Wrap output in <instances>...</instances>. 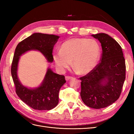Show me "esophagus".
Masks as SVG:
<instances>
[{
    "label": "esophagus",
    "instance_id": "34e87169",
    "mask_svg": "<svg viewBox=\"0 0 134 134\" xmlns=\"http://www.w3.org/2000/svg\"><path fill=\"white\" fill-rule=\"evenodd\" d=\"M72 78H73L72 76H65V79H66V81L69 80L70 79H72Z\"/></svg>",
    "mask_w": 134,
    "mask_h": 134
}]
</instances>
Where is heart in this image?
<instances>
[{"label":"heart","mask_w":134,"mask_h":134,"mask_svg":"<svg viewBox=\"0 0 134 134\" xmlns=\"http://www.w3.org/2000/svg\"><path fill=\"white\" fill-rule=\"evenodd\" d=\"M100 56V47L95 40L74 38L64 42L60 51L54 54L56 65L64 71L72 66L80 74L88 73L94 69Z\"/></svg>","instance_id":"b5f03b06"}]
</instances>
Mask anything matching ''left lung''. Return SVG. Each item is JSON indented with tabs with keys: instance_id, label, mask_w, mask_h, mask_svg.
I'll return each mask as SVG.
<instances>
[{
	"instance_id": "left-lung-1",
	"label": "left lung",
	"mask_w": 134,
	"mask_h": 134,
	"mask_svg": "<svg viewBox=\"0 0 134 134\" xmlns=\"http://www.w3.org/2000/svg\"><path fill=\"white\" fill-rule=\"evenodd\" d=\"M102 48L100 63L86 75L81 77L80 96L87 106L105 108L120 96L125 80L126 65L122 48L107 34L92 35Z\"/></svg>"
}]
</instances>
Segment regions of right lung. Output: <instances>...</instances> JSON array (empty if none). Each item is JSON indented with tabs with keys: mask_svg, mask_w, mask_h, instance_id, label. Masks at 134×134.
I'll list each match as a JSON object with an SVG mask.
<instances>
[{
	"mask_svg": "<svg viewBox=\"0 0 134 134\" xmlns=\"http://www.w3.org/2000/svg\"><path fill=\"white\" fill-rule=\"evenodd\" d=\"M59 36L35 33L20 42L17 46L12 61L11 74L15 87V92L23 102L37 110H50L59 103V92L66 83L65 76L56 74L48 68L42 84L35 89L25 87L17 76L18 64L20 56L30 50H38L45 56L48 62H53L52 50Z\"/></svg>",
	"mask_w": 134,
	"mask_h": 134,
	"instance_id": "add662e5",
	"label": "right lung"
}]
</instances>
